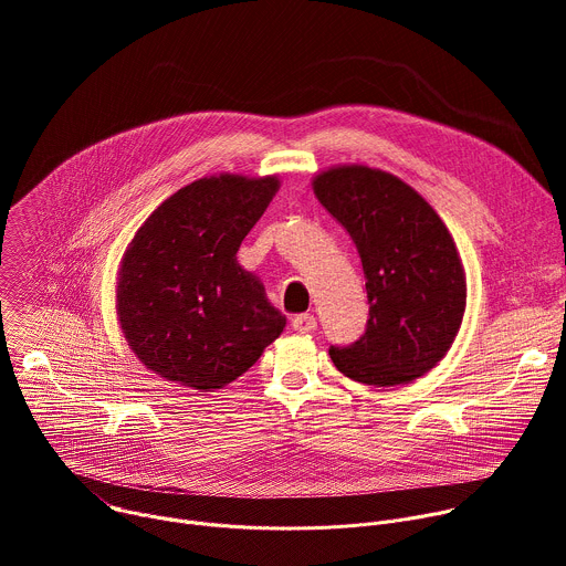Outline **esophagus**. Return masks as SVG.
Segmentation results:
<instances>
[{
	"mask_svg": "<svg viewBox=\"0 0 566 566\" xmlns=\"http://www.w3.org/2000/svg\"><path fill=\"white\" fill-rule=\"evenodd\" d=\"M291 325H293V329L300 332V334H311V332H315V327H317V319H315L311 313H300V315H295V317L291 319Z\"/></svg>",
	"mask_w": 566,
	"mask_h": 566,
	"instance_id": "1",
	"label": "esophagus"
}]
</instances>
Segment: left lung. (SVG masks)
Instances as JSON below:
<instances>
[{"label": "left lung", "instance_id": "left-lung-1", "mask_svg": "<svg viewBox=\"0 0 566 566\" xmlns=\"http://www.w3.org/2000/svg\"><path fill=\"white\" fill-rule=\"evenodd\" d=\"M313 192L354 239L367 280V329L329 349L334 365L376 387L423 376L452 347L465 311V273L446 223L415 188L367 166L319 172Z\"/></svg>", "mask_w": 566, "mask_h": 566}]
</instances>
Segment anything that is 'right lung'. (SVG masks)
<instances>
[{
    "label": "right lung",
    "instance_id": "obj_1",
    "mask_svg": "<svg viewBox=\"0 0 566 566\" xmlns=\"http://www.w3.org/2000/svg\"><path fill=\"white\" fill-rule=\"evenodd\" d=\"M277 177H203L160 203L127 247L116 286L120 329L160 378L214 391L258 363L286 317L237 264Z\"/></svg>",
    "mask_w": 566,
    "mask_h": 566
}]
</instances>
